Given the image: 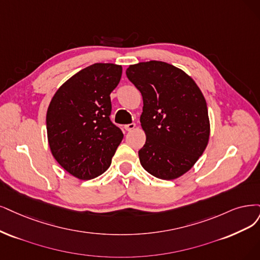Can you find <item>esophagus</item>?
Here are the masks:
<instances>
[{
	"instance_id": "34e87169",
	"label": "esophagus",
	"mask_w": 260,
	"mask_h": 260,
	"mask_svg": "<svg viewBox=\"0 0 260 260\" xmlns=\"http://www.w3.org/2000/svg\"><path fill=\"white\" fill-rule=\"evenodd\" d=\"M124 128H125V131H127V132H131V131H134L136 128V124L135 123H131V124H126V125H124Z\"/></svg>"
}]
</instances>
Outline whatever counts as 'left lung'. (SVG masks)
I'll return each instance as SVG.
<instances>
[{
  "label": "left lung",
  "mask_w": 260,
  "mask_h": 260,
  "mask_svg": "<svg viewBox=\"0 0 260 260\" xmlns=\"http://www.w3.org/2000/svg\"><path fill=\"white\" fill-rule=\"evenodd\" d=\"M126 76L143 100L140 123L147 139L138 152L141 166L161 180L181 177L208 146L210 121L203 93L186 73L166 62L129 65Z\"/></svg>",
  "instance_id": "8db88e82"
}]
</instances>
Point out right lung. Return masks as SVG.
Instances as JSON below:
<instances>
[{"label":"right lung","mask_w":260,"mask_h":260,"mask_svg":"<svg viewBox=\"0 0 260 260\" xmlns=\"http://www.w3.org/2000/svg\"><path fill=\"white\" fill-rule=\"evenodd\" d=\"M122 66L95 63L65 81L47 110V136L55 160L72 176H101L123 139L110 121V93L117 88Z\"/></svg>","instance_id":"1"}]
</instances>
